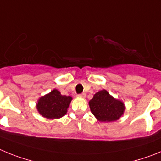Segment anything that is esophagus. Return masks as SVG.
<instances>
[{
    "mask_svg": "<svg viewBox=\"0 0 161 161\" xmlns=\"http://www.w3.org/2000/svg\"><path fill=\"white\" fill-rule=\"evenodd\" d=\"M77 97H85V93H80V94H78Z\"/></svg>",
    "mask_w": 161,
    "mask_h": 161,
    "instance_id": "1",
    "label": "esophagus"
}]
</instances>
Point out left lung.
<instances>
[{
	"instance_id": "1",
	"label": "left lung",
	"mask_w": 161,
	"mask_h": 161,
	"mask_svg": "<svg viewBox=\"0 0 161 161\" xmlns=\"http://www.w3.org/2000/svg\"><path fill=\"white\" fill-rule=\"evenodd\" d=\"M89 104L91 112L100 122L118 120L125 110L123 102L114 98L105 89L95 93Z\"/></svg>"
}]
</instances>
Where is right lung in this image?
Returning <instances> with one entry per match:
<instances>
[{
  "label": "right lung",
  "mask_w": 161,
  "mask_h": 161,
  "mask_svg": "<svg viewBox=\"0 0 161 161\" xmlns=\"http://www.w3.org/2000/svg\"><path fill=\"white\" fill-rule=\"evenodd\" d=\"M72 97L61 95L57 89L41 97L37 103V109L42 117L49 119H59L66 114Z\"/></svg>",
  "instance_id": "add662e5"
}]
</instances>
